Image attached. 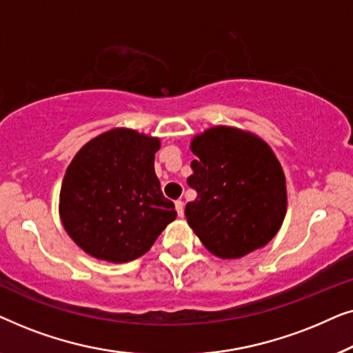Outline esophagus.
Returning a JSON list of instances; mask_svg holds the SVG:
<instances>
[{
	"label": "esophagus",
	"mask_w": 353,
	"mask_h": 353,
	"mask_svg": "<svg viewBox=\"0 0 353 353\" xmlns=\"http://www.w3.org/2000/svg\"><path fill=\"white\" fill-rule=\"evenodd\" d=\"M175 209H176L178 216L185 215V204H183V201H176L175 202Z\"/></svg>",
	"instance_id": "1"
}]
</instances>
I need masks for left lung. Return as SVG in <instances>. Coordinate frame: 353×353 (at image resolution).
Wrapping results in <instances>:
<instances>
[{
  "mask_svg": "<svg viewBox=\"0 0 353 353\" xmlns=\"http://www.w3.org/2000/svg\"><path fill=\"white\" fill-rule=\"evenodd\" d=\"M197 157L188 185L197 197L185 215L205 249L239 259L263 248L286 215V178L263 139L233 127H214L191 141Z\"/></svg>",
  "mask_w": 353,
  "mask_h": 353,
  "instance_id": "8db88e82",
  "label": "left lung"
}]
</instances>
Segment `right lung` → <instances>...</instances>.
<instances>
[{
  "mask_svg": "<svg viewBox=\"0 0 353 353\" xmlns=\"http://www.w3.org/2000/svg\"><path fill=\"white\" fill-rule=\"evenodd\" d=\"M159 138L114 128L85 144L67 167L59 215L67 234L94 259L130 262L176 219L154 172Z\"/></svg>",
  "mask_w": 353,
  "mask_h": 353,
  "instance_id": "add662e5",
  "label": "right lung"
}]
</instances>
